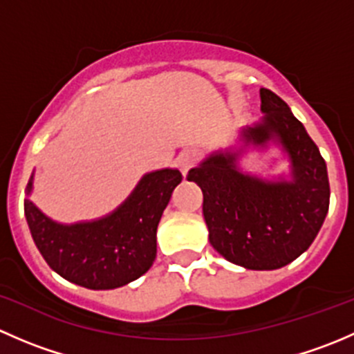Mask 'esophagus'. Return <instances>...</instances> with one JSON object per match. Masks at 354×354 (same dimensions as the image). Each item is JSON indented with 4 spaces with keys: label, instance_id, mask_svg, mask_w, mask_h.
<instances>
[{
    "label": "esophagus",
    "instance_id": "esophagus-1",
    "mask_svg": "<svg viewBox=\"0 0 354 354\" xmlns=\"http://www.w3.org/2000/svg\"><path fill=\"white\" fill-rule=\"evenodd\" d=\"M197 160H198V154L195 149H185V151L178 156V166H180L183 176H187L188 171H190L192 167H195Z\"/></svg>",
    "mask_w": 354,
    "mask_h": 354
}]
</instances>
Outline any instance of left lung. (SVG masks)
Wrapping results in <instances>:
<instances>
[{"mask_svg":"<svg viewBox=\"0 0 354 354\" xmlns=\"http://www.w3.org/2000/svg\"><path fill=\"white\" fill-rule=\"evenodd\" d=\"M259 123L240 131L243 149L219 151L188 173L203 194L209 241L221 255L252 270H274L298 259L322 227L329 210L324 157L289 106L260 88ZM279 143L292 160V180H262L239 169L248 145Z\"/></svg>","mask_w":354,"mask_h":354,"instance_id":"1","label":"left lung"}]
</instances>
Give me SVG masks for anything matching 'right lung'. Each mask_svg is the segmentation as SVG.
Wrapping results in <instances>:
<instances>
[{
	"label": "right lung",
	"mask_w": 354,
	"mask_h": 354,
	"mask_svg": "<svg viewBox=\"0 0 354 354\" xmlns=\"http://www.w3.org/2000/svg\"><path fill=\"white\" fill-rule=\"evenodd\" d=\"M183 176L178 169L147 173L109 216L59 224L25 198L34 243L55 272L88 289H114L147 272L157 253V224ZM34 174L27 185L30 195Z\"/></svg>",
	"instance_id": "1"
}]
</instances>
